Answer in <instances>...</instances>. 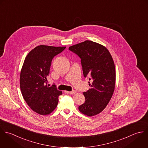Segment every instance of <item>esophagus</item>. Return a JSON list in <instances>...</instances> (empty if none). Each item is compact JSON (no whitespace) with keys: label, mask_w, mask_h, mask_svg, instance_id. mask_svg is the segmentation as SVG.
<instances>
[{"label":"esophagus","mask_w":148,"mask_h":148,"mask_svg":"<svg viewBox=\"0 0 148 148\" xmlns=\"http://www.w3.org/2000/svg\"><path fill=\"white\" fill-rule=\"evenodd\" d=\"M68 93H69L70 95H74V94H75L76 93V90H72V91H71V92H67Z\"/></svg>","instance_id":"esophagus-1"}]
</instances>
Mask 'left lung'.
I'll list each match as a JSON object with an SVG mask.
<instances>
[{"label": "left lung", "instance_id": "obj_1", "mask_svg": "<svg viewBox=\"0 0 148 148\" xmlns=\"http://www.w3.org/2000/svg\"><path fill=\"white\" fill-rule=\"evenodd\" d=\"M69 49L81 58L84 76L89 77L90 88L84 92L85 102L78 110L88 116L97 115L106 107L114 92L116 72L112 57L104 46L90 40Z\"/></svg>", "mask_w": 148, "mask_h": 148}]
</instances>
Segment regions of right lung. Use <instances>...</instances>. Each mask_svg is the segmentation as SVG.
Instances as JSON below:
<instances>
[{"instance_id": "1", "label": "right lung", "mask_w": 148, "mask_h": 148, "mask_svg": "<svg viewBox=\"0 0 148 148\" xmlns=\"http://www.w3.org/2000/svg\"><path fill=\"white\" fill-rule=\"evenodd\" d=\"M65 48L38 45L30 51L24 60L20 74L21 91L27 105L40 115L51 114L56 108L58 97L62 94L55 85L49 87L45 83L52 59Z\"/></svg>"}]
</instances>
